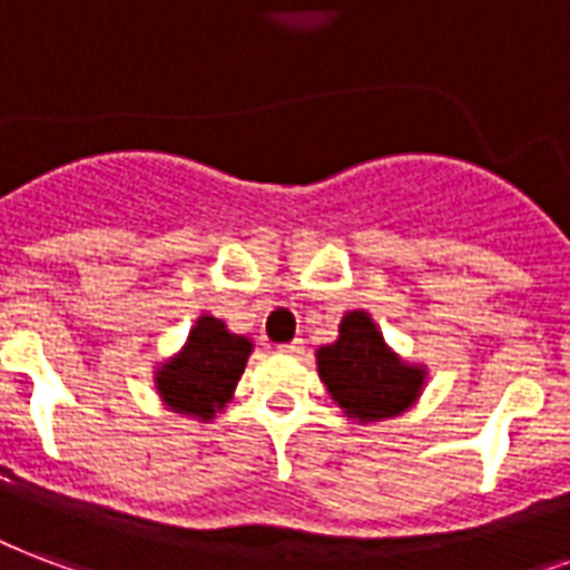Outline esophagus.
Instances as JSON below:
<instances>
[{
    "instance_id": "obj_1",
    "label": "esophagus",
    "mask_w": 570,
    "mask_h": 570,
    "mask_svg": "<svg viewBox=\"0 0 570 570\" xmlns=\"http://www.w3.org/2000/svg\"><path fill=\"white\" fill-rule=\"evenodd\" d=\"M277 350H281V353H284V355H302L304 353V343L298 341V337H295V341H289V343H281Z\"/></svg>"
}]
</instances>
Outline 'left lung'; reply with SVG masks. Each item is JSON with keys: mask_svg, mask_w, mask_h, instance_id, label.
I'll use <instances>...</instances> for the list:
<instances>
[{"mask_svg": "<svg viewBox=\"0 0 570 570\" xmlns=\"http://www.w3.org/2000/svg\"><path fill=\"white\" fill-rule=\"evenodd\" d=\"M316 371L343 415L358 424L403 415L428 382V367L403 362L367 311L343 314L337 341L316 350Z\"/></svg>", "mask_w": 570, "mask_h": 570, "instance_id": "8db88e82", "label": "left lung"}]
</instances>
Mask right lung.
Wrapping results in <instances>:
<instances>
[{
  "mask_svg": "<svg viewBox=\"0 0 570 570\" xmlns=\"http://www.w3.org/2000/svg\"><path fill=\"white\" fill-rule=\"evenodd\" d=\"M254 341L233 334L224 320L203 314L190 328L179 353L158 364L155 389L164 406L197 421H212L224 412L242 373Z\"/></svg>",
  "mask_w": 570,
  "mask_h": 570,
  "instance_id": "right-lung-1",
  "label": "right lung"
}]
</instances>
